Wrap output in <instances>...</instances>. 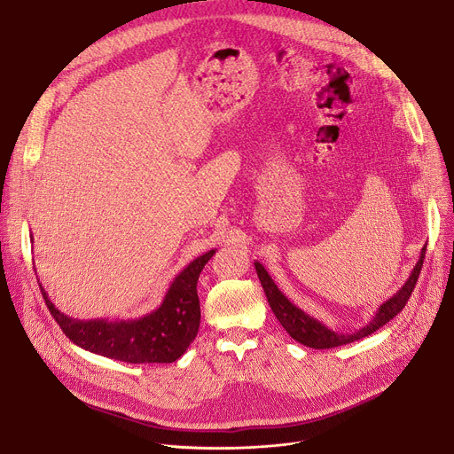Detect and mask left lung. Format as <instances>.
Returning <instances> with one entry per match:
<instances>
[{
    "mask_svg": "<svg viewBox=\"0 0 454 454\" xmlns=\"http://www.w3.org/2000/svg\"><path fill=\"white\" fill-rule=\"evenodd\" d=\"M424 257H426V246L422 248L420 259L417 262V266L411 271L409 278L403 282V286L400 290L387 299L384 304H380V308L377 309L375 317L371 318L364 327L356 329L355 333H337L333 329H329L327 325H324L320 320L309 317L308 313H304L301 308H297L294 302H290L278 287L273 282V278L270 277V273L264 270V266L261 262L255 261V271L259 275V280L264 287V294L268 297V302L277 317V320L282 324V327L290 333L292 339H295L297 342L308 346V348H315V349H329V348H337V346H344V344H351L355 340H360L371 333H375L379 327H382L384 324H387L393 317H396L407 304L411 294L415 290V284L419 280L420 270L424 266Z\"/></svg>",
    "mask_w": 454,
    "mask_h": 454,
    "instance_id": "left-lung-1",
    "label": "left lung"
}]
</instances>
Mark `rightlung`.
I'll use <instances>...</instances> for the list:
<instances>
[{
	"mask_svg": "<svg viewBox=\"0 0 454 454\" xmlns=\"http://www.w3.org/2000/svg\"><path fill=\"white\" fill-rule=\"evenodd\" d=\"M214 254L215 250H210L192 261L174 278L160 306L139 318L77 320L61 313L41 284L39 290L63 333L75 346L129 364H170L181 358L197 337L200 322L197 280Z\"/></svg>",
	"mask_w": 454,
	"mask_h": 454,
	"instance_id": "1",
	"label": "right lung"
}]
</instances>
